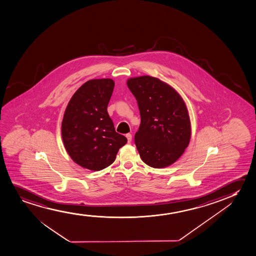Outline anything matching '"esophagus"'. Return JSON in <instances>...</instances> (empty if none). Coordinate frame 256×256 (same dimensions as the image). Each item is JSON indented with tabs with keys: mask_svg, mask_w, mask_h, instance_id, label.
<instances>
[{
	"mask_svg": "<svg viewBox=\"0 0 256 256\" xmlns=\"http://www.w3.org/2000/svg\"><path fill=\"white\" fill-rule=\"evenodd\" d=\"M126 139H128V142H131V140H132V134H126Z\"/></svg>",
	"mask_w": 256,
	"mask_h": 256,
	"instance_id": "obj_1",
	"label": "esophagus"
}]
</instances>
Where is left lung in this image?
Segmentation results:
<instances>
[{
	"label": "left lung",
	"instance_id": "8db88e82",
	"mask_svg": "<svg viewBox=\"0 0 256 256\" xmlns=\"http://www.w3.org/2000/svg\"><path fill=\"white\" fill-rule=\"evenodd\" d=\"M126 85L139 106L140 125L134 142L143 162L154 168L172 165L191 138L186 103L173 86L156 77H132Z\"/></svg>",
	"mask_w": 256,
	"mask_h": 256
}]
</instances>
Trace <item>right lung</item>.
I'll return each mask as SVG.
<instances>
[{"instance_id": "obj_1", "label": "right lung", "mask_w": 256, "mask_h": 256, "mask_svg": "<svg viewBox=\"0 0 256 256\" xmlns=\"http://www.w3.org/2000/svg\"><path fill=\"white\" fill-rule=\"evenodd\" d=\"M114 82L110 78L88 80L68 103L62 123L66 153L79 166L100 171L116 158L126 137L116 133L108 114Z\"/></svg>"}]
</instances>
